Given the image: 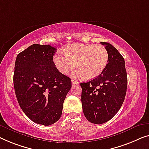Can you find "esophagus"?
<instances>
[{"label":"esophagus","mask_w":149,"mask_h":149,"mask_svg":"<svg viewBox=\"0 0 149 149\" xmlns=\"http://www.w3.org/2000/svg\"><path fill=\"white\" fill-rule=\"evenodd\" d=\"M72 83L73 85H77V84H79V82L76 80H75V79H72Z\"/></svg>","instance_id":"esophagus-1"}]
</instances>
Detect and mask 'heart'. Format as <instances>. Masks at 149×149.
<instances>
[{
	"instance_id": "b5f03b06",
	"label": "heart",
	"mask_w": 149,
	"mask_h": 149,
	"mask_svg": "<svg viewBox=\"0 0 149 149\" xmlns=\"http://www.w3.org/2000/svg\"><path fill=\"white\" fill-rule=\"evenodd\" d=\"M64 55L57 53L53 57L55 67L59 72L66 74L74 71L76 76L92 79L98 76L104 70L108 62V52L105 47L93 44L73 43L63 49Z\"/></svg>"
}]
</instances>
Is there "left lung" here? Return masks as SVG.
<instances>
[{
	"label": "left lung",
	"instance_id": "obj_1",
	"mask_svg": "<svg viewBox=\"0 0 149 149\" xmlns=\"http://www.w3.org/2000/svg\"><path fill=\"white\" fill-rule=\"evenodd\" d=\"M108 52V62L101 74L80 84L84 116L90 123L100 124L110 120L123 105L127 89L124 59L114 46L101 42Z\"/></svg>",
	"mask_w": 149,
	"mask_h": 149
}]
</instances>
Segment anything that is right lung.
Masks as SVG:
<instances>
[{"instance_id": "right-lung-1", "label": "right lung", "mask_w": 149, "mask_h": 149, "mask_svg": "<svg viewBox=\"0 0 149 149\" xmlns=\"http://www.w3.org/2000/svg\"><path fill=\"white\" fill-rule=\"evenodd\" d=\"M56 50L49 45L33 44L15 61L13 84L20 107L33 122L45 126L60 118L72 87L71 79L53 63Z\"/></svg>"}]
</instances>
